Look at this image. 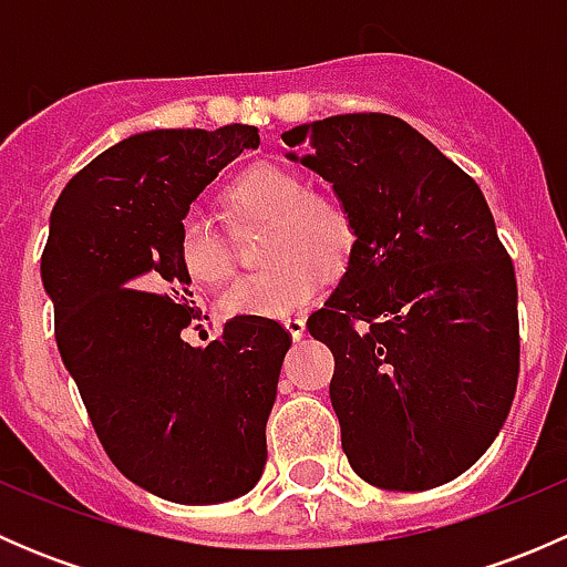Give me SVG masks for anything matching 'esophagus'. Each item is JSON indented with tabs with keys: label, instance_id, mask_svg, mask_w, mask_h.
Returning a JSON list of instances; mask_svg holds the SVG:
<instances>
[{
	"label": "esophagus",
	"instance_id": "34e87169",
	"mask_svg": "<svg viewBox=\"0 0 567 567\" xmlns=\"http://www.w3.org/2000/svg\"><path fill=\"white\" fill-rule=\"evenodd\" d=\"M285 329L290 331V337H293V340H301V337L307 334L305 318H288V320H285Z\"/></svg>",
	"mask_w": 567,
	"mask_h": 567
}]
</instances>
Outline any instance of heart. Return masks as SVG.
Returning a JSON list of instances; mask_svg holds the SVG:
<instances>
[{
  "label": "heart",
  "mask_w": 567,
  "mask_h": 567,
  "mask_svg": "<svg viewBox=\"0 0 567 567\" xmlns=\"http://www.w3.org/2000/svg\"><path fill=\"white\" fill-rule=\"evenodd\" d=\"M225 203L238 219L266 221V262H274L221 296L227 316H293L318 293L323 274H340L357 247V225L346 203L310 188L299 169L251 164L227 183ZM175 257L183 274L205 288H219L236 271L225 238L194 210L177 225Z\"/></svg>",
  "instance_id": "heart-1"
}]
</instances>
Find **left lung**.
<instances>
[{
  "label": "left lung",
  "instance_id": "1",
  "mask_svg": "<svg viewBox=\"0 0 567 567\" xmlns=\"http://www.w3.org/2000/svg\"><path fill=\"white\" fill-rule=\"evenodd\" d=\"M282 140L357 225L340 285L307 320L334 353L348 463L386 491L450 483L491 447L518 384L516 271L488 203L392 114H337Z\"/></svg>",
  "mask_w": 567,
  "mask_h": 567
}]
</instances>
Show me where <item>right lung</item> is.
Segmentation results:
<instances>
[{
    "label": "right lung",
    "mask_w": 567,
    "mask_h": 567,
    "mask_svg": "<svg viewBox=\"0 0 567 567\" xmlns=\"http://www.w3.org/2000/svg\"><path fill=\"white\" fill-rule=\"evenodd\" d=\"M260 145L255 125L145 131L68 181L40 257L54 337L109 461L177 505L255 488L290 334L236 316L194 348L199 318L175 257L177 225L221 167Z\"/></svg>",
    "instance_id": "obj_1"
}]
</instances>
